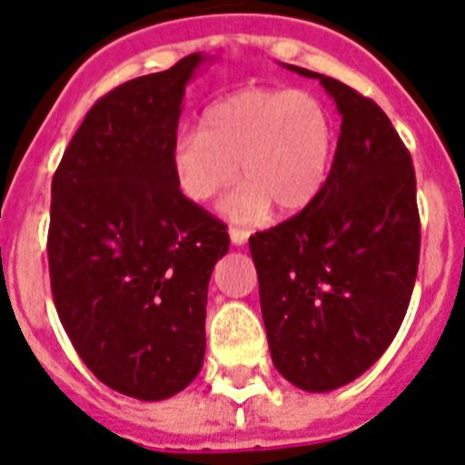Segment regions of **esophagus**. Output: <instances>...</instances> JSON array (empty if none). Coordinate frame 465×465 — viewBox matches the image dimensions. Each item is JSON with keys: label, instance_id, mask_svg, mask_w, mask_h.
Returning <instances> with one entry per match:
<instances>
[{"label": "esophagus", "instance_id": "esophagus-1", "mask_svg": "<svg viewBox=\"0 0 465 465\" xmlns=\"http://www.w3.org/2000/svg\"><path fill=\"white\" fill-rule=\"evenodd\" d=\"M229 239H232L233 245H243L245 241L251 239V232L248 229H239V226H232L229 229Z\"/></svg>", "mask_w": 465, "mask_h": 465}]
</instances>
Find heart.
I'll return each mask as SVG.
<instances>
[{
	"label": "heart",
	"mask_w": 465,
	"mask_h": 465,
	"mask_svg": "<svg viewBox=\"0 0 465 465\" xmlns=\"http://www.w3.org/2000/svg\"><path fill=\"white\" fill-rule=\"evenodd\" d=\"M335 153V120L317 94L288 87H243L214 101L203 130L179 132L173 173L179 191L208 203L248 179L224 213L255 222L272 205L295 214L317 201Z\"/></svg>",
	"instance_id": "1"
}]
</instances>
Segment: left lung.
I'll return each instance as SVG.
<instances>
[{
  "mask_svg": "<svg viewBox=\"0 0 465 465\" xmlns=\"http://www.w3.org/2000/svg\"><path fill=\"white\" fill-rule=\"evenodd\" d=\"M342 115L317 201L251 236L269 352L307 392L373 366L400 331L420 252L411 155L376 101L312 70Z\"/></svg>",
  "mask_w": 465,
  "mask_h": 465,
  "instance_id": "obj_1",
  "label": "left lung"
}]
</instances>
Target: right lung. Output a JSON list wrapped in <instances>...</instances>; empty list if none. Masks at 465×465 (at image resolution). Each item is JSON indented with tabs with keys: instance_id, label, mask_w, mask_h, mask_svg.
<instances>
[{
	"instance_id": "right-lung-1",
	"label": "right lung",
	"mask_w": 465,
	"mask_h": 465,
	"mask_svg": "<svg viewBox=\"0 0 465 465\" xmlns=\"http://www.w3.org/2000/svg\"><path fill=\"white\" fill-rule=\"evenodd\" d=\"M203 61L189 54L101 96L52 179L58 319L101 383L143 401L201 371L210 274L229 251L226 226L173 173L184 87Z\"/></svg>"
}]
</instances>
